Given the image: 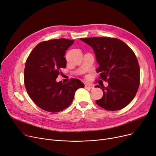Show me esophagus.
I'll return each mask as SVG.
<instances>
[{"label":"esophagus","instance_id":"obj_1","mask_svg":"<svg viewBox=\"0 0 156 156\" xmlns=\"http://www.w3.org/2000/svg\"><path fill=\"white\" fill-rule=\"evenodd\" d=\"M85 87L88 88L90 89H93L94 88V86L91 84H87V85H85Z\"/></svg>","mask_w":156,"mask_h":156}]
</instances>
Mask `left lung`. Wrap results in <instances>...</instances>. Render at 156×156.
I'll return each mask as SVG.
<instances>
[{
  "mask_svg": "<svg viewBox=\"0 0 156 156\" xmlns=\"http://www.w3.org/2000/svg\"><path fill=\"white\" fill-rule=\"evenodd\" d=\"M91 46L99 67V78L108 86L102 88L103 96L96 104L108 111L125 108L132 100L140 85V66L133 51L122 40L110 37L80 38Z\"/></svg>",
  "mask_w": 156,
  "mask_h": 156,
  "instance_id": "left-lung-1",
  "label": "left lung"
}]
</instances>
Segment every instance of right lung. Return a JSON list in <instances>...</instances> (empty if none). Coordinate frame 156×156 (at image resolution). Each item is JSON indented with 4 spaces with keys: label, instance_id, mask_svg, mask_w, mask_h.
<instances>
[{
    "label": "right lung",
    "instance_id": "add662e5",
    "mask_svg": "<svg viewBox=\"0 0 156 156\" xmlns=\"http://www.w3.org/2000/svg\"><path fill=\"white\" fill-rule=\"evenodd\" d=\"M74 40L52 39L39 43L27 59L24 82L31 99L40 108L57 112L72 103L75 92L84 84L76 78L68 82H57L61 68L66 66L64 57Z\"/></svg>",
    "mask_w": 156,
    "mask_h": 156
}]
</instances>
